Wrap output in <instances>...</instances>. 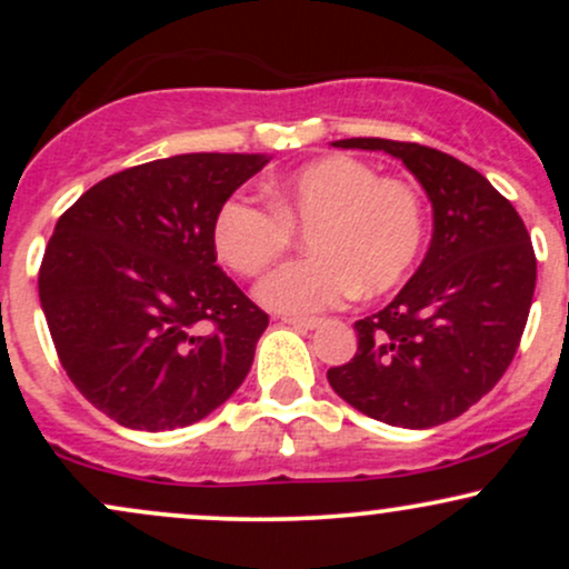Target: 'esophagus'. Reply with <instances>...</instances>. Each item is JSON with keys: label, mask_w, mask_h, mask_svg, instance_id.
<instances>
[{"label": "esophagus", "mask_w": 569, "mask_h": 569, "mask_svg": "<svg viewBox=\"0 0 569 569\" xmlns=\"http://www.w3.org/2000/svg\"><path fill=\"white\" fill-rule=\"evenodd\" d=\"M283 323L293 326V329H318L321 326V318H299V316H286Z\"/></svg>", "instance_id": "obj_1"}]
</instances>
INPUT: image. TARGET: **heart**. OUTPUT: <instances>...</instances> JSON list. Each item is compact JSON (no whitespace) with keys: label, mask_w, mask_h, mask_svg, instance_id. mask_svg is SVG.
<instances>
[{"label":"heart","mask_w":569,"mask_h":569,"mask_svg":"<svg viewBox=\"0 0 569 569\" xmlns=\"http://www.w3.org/2000/svg\"><path fill=\"white\" fill-rule=\"evenodd\" d=\"M270 206L234 198L213 219V246L238 276H259L291 246V227H310L312 257L280 264L259 283V302L286 316H310L377 297L409 276L426 243L422 202L409 184L377 179L348 154L318 158L264 187Z\"/></svg>","instance_id":"obj_1"}]
</instances>
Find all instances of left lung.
Masks as SVG:
<instances>
[{
	"label": "left lung",
	"mask_w": 569,
	"mask_h": 569,
	"mask_svg": "<svg viewBox=\"0 0 569 569\" xmlns=\"http://www.w3.org/2000/svg\"><path fill=\"white\" fill-rule=\"evenodd\" d=\"M401 160L433 206L428 253L393 302L356 321L358 350L326 371L339 398L396 428L455 420L506 375L538 262L516 208L479 171L422 143L331 141Z\"/></svg>",
	"instance_id": "8db88e82"
}]
</instances>
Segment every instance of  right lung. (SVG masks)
<instances>
[{"label": "right lung", "mask_w": 569, "mask_h": 569, "mask_svg": "<svg viewBox=\"0 0 569 569\" xmlns=\"http://www.w3.org/2000/svg\"><path fill=\"white\" fill-rule=\"evenodd\" d=\"M267 162L219 152L143 162L58 219L39 302L69 380L120 426H192L243 385L270 321L217 264L213 219Z\"/></svg>", "instance_id": "obj_1"}]
</instances>
